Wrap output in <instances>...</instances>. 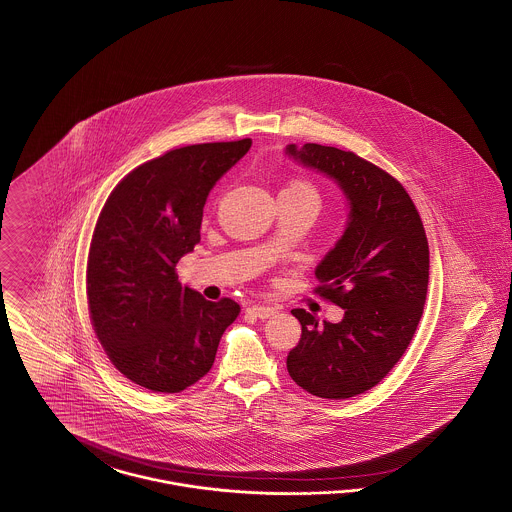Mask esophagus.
Wrapping results in <instances>:
<instances>
[{"label": "esophagus", "mask_w": 512, "mask_h": 512, "mask_svg": "<svg viewBox=\"0 0 512 512\" xmlns=\"http://www.w3.org/2000/svg\"><path fill=\"white\" fill-rule=\"evenodd\" d=\"M248 312H250L252 316L260 318V320H268V318H271L273 314H277V308L260 304V306H250V308H248Z\"/></svg>", "instance_id": "34e87169"}]
</instances>
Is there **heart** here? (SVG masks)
<instances>
[{
    "label": "heart",
    "mask_w": 512,
    "mask_h": 512,
    "mask_svg": "<svg viewBox=\"0 0 512 512\" xmlns=\"http://www.w3.org/2000/svg\"><path fill=\"white\" fill-rule=\"evenodd\" d=\"M287 189L302 190V192H308V194H314V196H316V190L312 189L310 185H306V183H300V181H296L293 185H289ZM316 198H318V196H316Z\"/></svg>",
    "instance_id": "1"
}]
</instances>
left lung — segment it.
Instances as JSON below:
<instances>
[{"label": "left lung", "mask_w": 512, "mask_h": 512, "mask_svg": "<svg viewBox=\"0 0 512 512\" xmlns=\"http://www.w3.org/2000/svg\"><path fill=\"white\" fill-rule=\"evenodd\" d=\"M285 154L335 181L349 202L347 227L316 268V293L345 316L320 323L293 310L302 335L287 370L316 397L349 399L387 376L414 337L430 279L426 231L403 185L374 163L312 142Z\"/></svg>", "instance_id": "left-lung-1"}]
</instances>
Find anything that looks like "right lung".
I'll list each match as a JSON object with an SVG mask.
<instances>
[{"mask_svg":"<svg viewBox=\"0 0 512 512\" xmlns=\"http://www.w3.org/2000/svg\"><path fill=\"white\" fill-rule=\"evenodd\" d=\"M252 140L171 150L138 165L109 194L86 268L94 331L113 366L154 393H179L206 376L241 306L210 302L177 279L200 243L204 204Z\"/></svg>","mask_w":512,"mask_h":512,"instance_id":"obj_1","label":"right lung"}]
</instances>
